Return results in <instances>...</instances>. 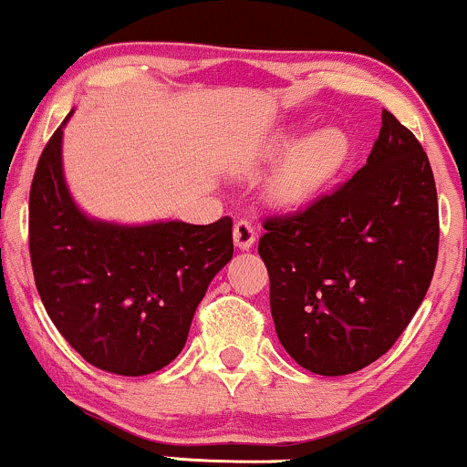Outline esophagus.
<instances>
[{
	"mask_svg": "<svg viewBox=\"0 0 467 467\" xmlns=\"http://www.w3.org/2000/svg\"><path fill=\"white\" fill-rule=\"evenodd\" d=\"M233 237H234V245H237L239 250H250L256 241L254 223H252L250 219H237V222H234Z\"/></svg>",
	"mask_w": 467,
	"mask_h": 467,
	"instance_id": "obj_1",
	"label": "esophagus"
}]
</instances>
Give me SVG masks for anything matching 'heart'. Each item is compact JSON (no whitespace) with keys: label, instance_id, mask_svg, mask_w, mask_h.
<instances>
[{"label":"heart","instance_id":"1","mask_svg":"<svg viewBox=\"0 0 467 467\" xmlns=\"http://www.w3.org/2000/svg\"><path fill=\"white\" fill-rule=\"evenodd\" d=\"M276 153V151H275ZM347 155V138L337 130H323L298 142L270 182L275 202L298 203L325 184Z\"/></svg>","mask_w":467,"mask_h":467}]
</instances>
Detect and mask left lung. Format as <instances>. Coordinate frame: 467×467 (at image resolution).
<instances>
[{"label": "left lung", "instance_id": "obj_1", "mask_svg": "<svg viewBox=\"0 0 467 467\" xmlns=\"http://www.w3.org/2000/svg\"><path fill=\"white\" fill-rule=\"evenodd\" d=\"M264 228L259 254L281 345L312 373L360 371L395 345L432 281L439 206L428 155L384 109L353 178Z\"/></svg>", "mask_w": 467, "mask_h": 467}]
</instances>
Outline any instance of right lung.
I'll list each match as a JSON object with an SVG mask.
<instances>
[{
  "instance_id": "obj_1",
  "label": "right lung",
  "mask_w": 467,
  "mask_h": 467,
  "mask_svg": "<svg viewBox=\"0 0 467 467\" xmlns=\"http://www.w3.org/2000/svg\"><path fill=\"white\" fill-rule=\"evenodd\" d=\"M69 116L30 186L36 289L61 336L96 368L131 378L160 371L184 349L208 283L233 259V219L118 226L83 215L63 178Z\"/></svg>"
}]
</instances>
